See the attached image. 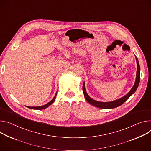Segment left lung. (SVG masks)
Masks as SVG:
<instances>
[{
  "label": "left lung",
  "mask_w": 151,
  "mask_h": 151,
  "mask_svg": "<svg viewBox=\"0 0 151 151\" xmlns=\"http://www.w3.org/2000/svg\"><path fill=\"white\" fill-rule=\"evenodd\" d=\"M136 61H137V73H136V78H135V83L132 87V88L131 89V90L126 94L124 96H123L121 98H119L118 99L110 101V102H100V101H97L96 100L93 99L91 97H90L88 94H87L86 90V87H85V82H84L83 86V90L84 93V97L86 99V101L90 104L91 105L98 107L99 108L102 109H110V108H114L117 106H119L122 104L124 103L131 96L135 93L136 90L137 89L139 83H140V67L139 65V63L138 61L137 58L135 57Z\"/></svg>",
  "instance_id": "1"
}]
</instances>
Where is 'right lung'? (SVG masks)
<instances>
[{
	"instance_id": "obj_1",
	"label": "right lung",
	"mask_w": 151,
	"mask_h": 151,
	"mask_svg": "<svg viewBox=\"0 0 151 151\" xmlns=\"http://www.w3.org/2000/svg\"><path fill=\"white\" fill-rule=\"evenodd\" d=\"M57 93H56L55 94V96L54 98L48 103H47L46 104L44 105H42V106H27L28 108H30V109H45L46 108H47L48 106H49L52 104H53L55 101V99L56 98V96H57Z\"/></svg>"
}]
</instances>
